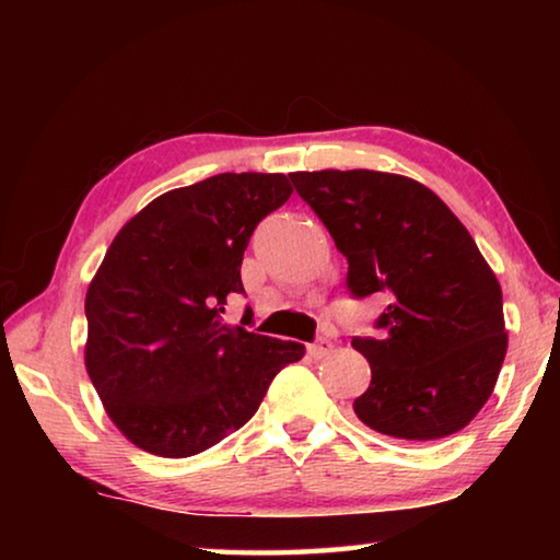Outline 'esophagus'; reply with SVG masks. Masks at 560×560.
<instances>
[{
	"label": "esophagus",
	"instance_id": "obj_1",
	"mask_svg": "<svg viewBox=\"0 0 560 560\" xmlns=\"http://www.w3.org/2000/svg\"><path fill=\"white\" fill-rule=\"evenodd\" d=\"M330 350H334V343H330L328 338H318V340H314V343L308 346V353H311V358H316V360H320V358H326Z\"/></svg>",
	"mask_w": 560,
	"mask_h": 560
}]
</instances>
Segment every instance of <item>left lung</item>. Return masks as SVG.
Here are the masks:
<instances>
[{"label": "left lung", "mask_w": 560, "mask_h": 560, "mask_svg": "<svg viewBox=\"0 0 560 560\" xmlns=\"http://www.w3.org/2000/svg\"><path fill=\"white\" fill-rule=\"evenodd\" d=\"M289 177L348 259L350 296L390 299L375 318L377 338H353L373 373L353 402L360 422L407 442L467 428L506 355L501 287L471 234L410 177L375 170Z\"/></svg>", "instance_id": "left-lung-1"}]
</instances>
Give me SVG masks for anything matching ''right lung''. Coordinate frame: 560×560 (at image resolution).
I'll list each match as a JSON object with an SVG mask.
<instances>
[{
	"mask_svg": "<svg viewBox=\"0 0 560 560\" xmlns=\"http://www.w3.org/2000/svg\"><path fill=\"white\" fill-rule=\"evenodd\" d=\"M291 192L281 173L212 175L160 195L108 246L86 293V371L140 450L179 459L214 447L303 358L296 340L222 320L244 293L246 244Z\"/></svg>",
	"mask_w": 560,
	"mask_h": 560,
	"instance_id": "1",
	"label": "right lung"
}]
</instances>
